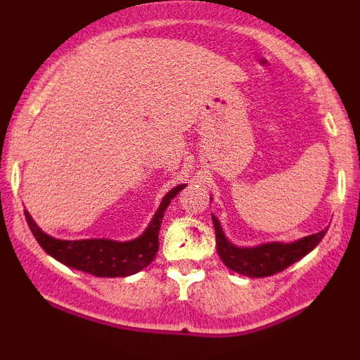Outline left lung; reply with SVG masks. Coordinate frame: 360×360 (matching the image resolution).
I'll use <instances>...</instances> for the list:
<instances>
[{
	"mask_svg": "<svg viewBox=\"0 0 360 360\" xmlns=\"http://www.w3.org/2000/svg\"><path fill=\"white\" fill-rule=\"evenodd\" d=\"M214 237H217V250L220 254L229 269L238 274L249 276V278H267V276L278 274V272L288 269L291 264L298 262L308 252H311L321 238L325 237L326 230L308 235L300 240L291 243H264V245L252 247V249H240L235 247L225 238L220 221L213 217Z\"/></svg>",
	"mask_w": 360,
	"mask_h": 360,
	"instance_id": "left-lung-1",
	"label": "left lung"
}]
</instances>
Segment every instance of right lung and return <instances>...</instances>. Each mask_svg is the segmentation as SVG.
Returning <instances> with one entry per match:
<instances>
[{"label": "right lung", "mask_w": 360, "mask_h": 360, "mask_svg": "<svg viewBox=\"0 0 360 360\" xmlns=\"http://www.w3.org/2000/svg\"><path fill=\"white\" fill-rule=\"evenodd\" d=\"M184 184L176 186L164 196L162 203L152 218L148 229L139 238L130 242H115L106 238H89V240H57L37 226L32 217L25 212L28 226L40 243V247L65 266L88 272L96 278H125L142 271L155 259L159 250V230L167 206Z\"/></svg>", "instance_id": "add662e5"}]
</instances>
